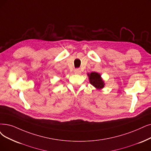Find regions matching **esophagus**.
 Here are the masks:
<instances>
[{
    "mask_svg": "<svg viewBox=\"0 0 151 151\" xmlns=\"http://www.w3.org/2000/svg\"><path fill=\"white\" fill-rule=\"evenodd\" d=\"M74 73L76 74H81V69H76L74 70Z\"/></svg>",
    "mask_w": 151,
    "mask_h": 151,
    "instance_id": "1",
    "label": "esophagus"
}]
</instances>
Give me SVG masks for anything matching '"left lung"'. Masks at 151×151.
Returning <instances> with one entry per match:
<instances>
[{"label":"left lung","mask_w":151,"mask_h":151,"mask_svg":"<svg viewBox=\"0 0 151 151\" xmlns=\"http://www.w3.org/2000/svg\"><path fill=\"white\" fill-rule=\"evenodd\" d=\"M87 75L89 78L90 83L96 88L101 89L104 87L105 83L103 79H101V75L100 74L95 72H92L90 74L88 73Z\"/></svg>","instance_id":"left-lung-1"}]
</instances>
